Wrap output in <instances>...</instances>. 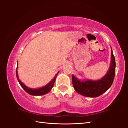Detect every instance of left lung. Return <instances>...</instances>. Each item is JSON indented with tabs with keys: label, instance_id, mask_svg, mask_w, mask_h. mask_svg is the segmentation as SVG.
<instances>
[{
	"label": "left lung",
	"instance_id": "1",
	"mask_svg": "<svg viewBox=\"0 0 128 128\" xmlns=\"http://www.w3.org/2000/svg\"><path fill=\"white\" fill-rule=\"evenodd\" d=\"M115 59L111 48V64L106 74L98 80L81 81L72 75V84L76 92L84 96L95 98L100 96L109 89L113 83L115 74Z\"/></svg>",
	"mask_w": 128,
	"mask_h": 128
}]
</instances>
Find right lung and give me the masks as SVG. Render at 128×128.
<instances>
[{
  "mask_svg": "<svg viewBox=\"0 0 128 128\" xmlns=\"http://www.w3.org/2000/svg\"><path fill=\"white\" fill-rule=\"evenodd\" d=\"M17 68H18V63H17ZM58 73H59V72H58L57 73V74L55 76V77H54V78L50 82H49L47 85L43 86V87H41L40 88H32L27 87V86H26L23 82H21V80L19 79L17 70H16V77H17V79L19 82V84H20V85L26 92L28 93L29 94L34 95V96H40V95H43L46 94L50 92L51 90L52 89V88H53L54 83H55V81L56 80V78L57 77Z\"/></svg>",
  "mask_w": 128,
  "mask_h": 128,
  "instance_id": "add662e5",
  "label": "right lung"
}]
</instances>
